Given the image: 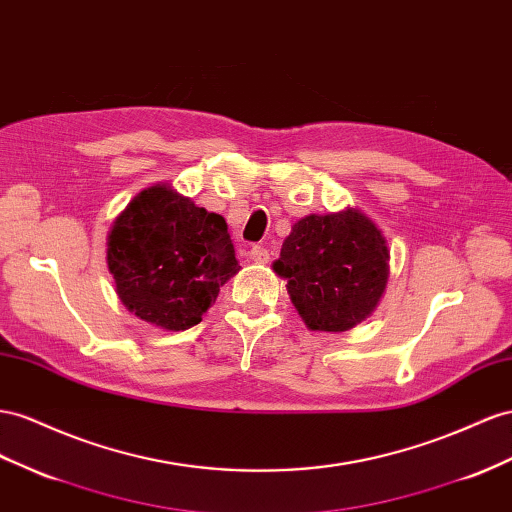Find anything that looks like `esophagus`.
<instances>
[{"label": "esophagus", "instance_id": "esophagus-1", "mask_svg": "<svg viewBox=\"0 0 512 512\" xmlns=\"http://www.w3.org/2000/svg\"><path fill=\"white\" fill-rule=\"evenodd\" d=\"M250 258L256 262V265H265V262H269V250L262 245H254L250 250Z\"/></svg>", "mask_w": 512, "mask_h": 512}]
</instances>
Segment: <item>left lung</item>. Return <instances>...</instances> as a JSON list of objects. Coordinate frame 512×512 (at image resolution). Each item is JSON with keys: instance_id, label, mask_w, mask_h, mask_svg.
Returning a JSON list of instances; mask_svg holds the SVG:
<instances>
[{"instance_id": "obj_1", "label": "left lung", "mask_w": 512, "mask_h": 512, "mask_svg": "<svg viewBox=\"0 0 512 512\" xmlns=\"http://www.w3.org/2000/svg\"><path fill=\"white\" fill-rule=\"evenodd\" d=\"M273 271L312 331H349L377 310L390 280L383 232L359 209L306 215L290 228Z\"/></svg>"}]
</instances>
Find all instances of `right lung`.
<instances>
[{
    "label": "right lung",
    "mask_w": 512,
    "mask_h": 512,
    "mask_svg": "<svg viewBox=\"0 0 512 512\" xmlns=\"http://www.w3.org/2000/svg\"><path fill=\"white\" fill-rule=\"evenodd\" d=\"M107 269L116 295L137 319L165 331L202 321L239 260L222 215L170 183L142 189L107 232Z\"/></svg>",
    "instance_id": "add662e5"
}]
</instances>
